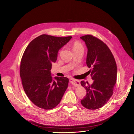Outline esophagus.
<instances>
[{"instance_id":"34e87169","label":"esophagus","mask_w":134,"mask_h":134,"mask_svg":"<svg viewBox=\"0 0 134 134\" xmlns=\"http://www.w3.org/2000/svg\"><path fill=\"white\" fill-rule=\"evenodd\" d=\"M69 82L70 83V84L72 86H74L75 87H79V86H80V82L79 81H77L76 80H74V79H70L69 80Z\"/></svg>"}]
</instances>
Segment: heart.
Masks as SVG:
<instances>
[{
  "instance_id": "1",
  "label": "heart",
  "mask_w": 134,
  "mask_h": 134,
  "mask_svg": "<svg viewBox=\"0 0 134 134\" xmlns=\"http://www.w3.org/2000/svg\"><path fill=\"white\" fill-rule=\"evenodd\" d=\"M77 48H83V46L81 43L76 42L73 44V50L77 49Z\"/></svg>"
}]
</instances>
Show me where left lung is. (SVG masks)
Segmentation results:
<instances>
[{"label":"left lung","mask_w":134,"mask_h":134,"mask_svg":"<svg viewBox=\"0 0 134 134\" xmlns=\"http://www.w3.org/2000/svg\"><path fill=\"white\" fill-rule=\"evenodd\" d=\"M81 38L88 48L87 65L91 68L89 71L93 80L90 86L81 82L87 90L81 103L87 109H97L105 105L113 94L116 81V64L110 49L102 40L92 35H84Z\"/></svg>","instance_id":"1"}]
</instances>
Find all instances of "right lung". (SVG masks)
<instances>
[{
  "label": "right lung",
  "mask_w": 134,
  "mask_h": 134,
  "mask_svg": "<svg viewBox=\"0 0 134 134\" xmlns=\"http://www.w3.org/2000/svg\"><path fill=\"white\" fill-rule=\"evenodd\" d=\"M71 38L43 34L34 39L23 54L20 69L23 88L31 102L41 108L56 107L68 87L67 77L53 80L50 70L59 50Z\"/></svg>",
  "instance_id": "add662e5"
}]
</instances>
